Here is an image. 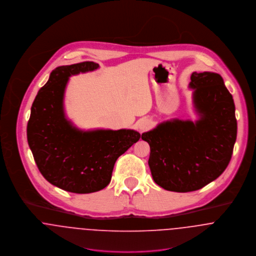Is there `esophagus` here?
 I'll list each match as a JSON object with an SVG mask.
<instances>
[{
  "mask_svg": "<svg viewBox=\"0 0 256 256\" xmlns=\"http://www.w3.org/2000/svg\"><path fill=\"white\" fill-rule=\"evenodd\" d=\"M151 126H152V122H151V120H148V118H142V120H138V122H136V126H138V128L140 132H144V130H149V128H151Z\"/></svg>",
  "mask_w": 256,
  "mask_h": 256,
  "instance_id": "esophagus-1",
  "label": "esophagus"
}]
</instances>
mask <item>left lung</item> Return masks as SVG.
<instances>
[{
	"mask_svg": "<svg viewBox=\"0 0 256 256\" xmlns=\"http://www.w3.org/2000/svg\"><path fill=\"white\" fill-rule=\"evenodd\" d=\"M190 80L198 120L172 118L142 136L154 182L176 192L198 190L221 176L236 140L234 103L222 76L194 72Z\"/></svg>",
	"mask_w": 256,
	"mask_h": 256,
	"instance_id": "1",
	"label": "left lung"
}]
</instances>
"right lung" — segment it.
Here are the masks:
<instances>
[{"label":"right lung","instance_id":"add662e5","mask_svg":"<svg viewBox=\"0 0 256 256\" xmlns=\"http://www.w3.org/2000/svg\"><path fill=\"white\" fill-rule=\"evenodd\" d=\"M97 68L93 62L56 68L38 91L28 124V142L40 172L74 194L106 188L116 159L140 138L134 130H80L66 118L64 99L70 78Z\"/></svg>","mask_w":256,"mask_h":256}]
</instances>
